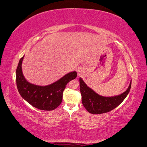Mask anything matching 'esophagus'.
Listing matches in <instances>:
<instances>
[{
    "instance_id": "1",
    "label": "esophagus",
    "mask_w": 147,
    "mask_h": 147,
    "mask_svg": "<svg viewBox=\"0 0 147 147\" xmlns=\"http://www.w3.org/2000/svg\"><path fill=\"white\" fill-rule=\"evenodd\" d=\"M77 73L78 75H82V74H83V69L81 67H79L77 68Z\"/></svg>"
}]
</instances>
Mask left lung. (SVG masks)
<instances>
[{"label": "left lung", "instance_id": "left-lung-1", "mask_svg": "<svg viewBox=\"0 0 147 147\" xmlns=\"http://www.w3.org/2000/svg\"><path fill=\"white\" fill-rule=\"evenodd\" d=\"M79 80L82 104L88 112L92 114L105 113L116 108L126 98L131 87V80L128 88L122 94L112 97H104L97 94L88 87L82 78H80Z\"/></svg>", "mask_w": 147, "mask_h": 147}]
</instances>
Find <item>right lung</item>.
I'll return each mask as SVG.
<instances>
[{
  "mask_svg": "<svg viewBox=\"0 0 147 147\" xmlns=\"http://www.w3.org/2000/svg\"><path fill=\"white\" fill-rule=\"evenodd\" d=\"M24 56L20 59L16 71L18 90L23 98L34 107L43 110H53L63 100V94L67 84L77 76L74 71L65 75L58 80L47 86H38L26 80L22 71V63Z\"/></svg>",
  "mask_w": 147,
  "mask_h": 147,
  "instance_id": "add662e5",
  "label": "right lung"
}]
</instances>
